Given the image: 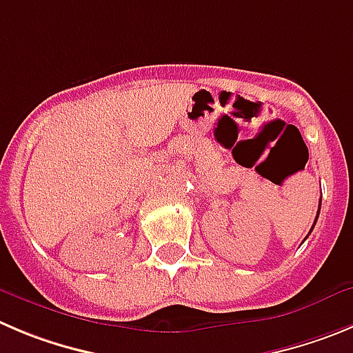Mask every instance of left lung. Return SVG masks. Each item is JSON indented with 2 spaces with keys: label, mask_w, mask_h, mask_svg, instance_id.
<instances>
[{
  "label": "left lung",
  "mask_w": 353,
  "mask_h": 353,
  "mask_svg": "<svg viewBox=\"0 0 353 353\" xmlns=\"http://www.w3.org/2000/svg\"><path fill=\"white\" fill-rule=\"evenodd\" d=\"M319 212H321V202H319ZM319 212H317V216H315V223H317V219H319ZM315 223H314V226H315ZM314 226H312V230H314ZM312 230H310V233H312Z\"/></svg>",
  "instance_id": "left-lung-1"
}]
</instances>
